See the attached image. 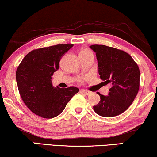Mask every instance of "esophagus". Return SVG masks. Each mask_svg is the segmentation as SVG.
I'll list each match as a JSON object with an SVG mask.
<instances>
[{"label":"esophagus","mask_w":157,"mask_h":157,"mask_svg":"<svg viewBox=\"0 0 157 157\" xmlns=\"http://www.w3.org/2000/svg\"><path fill=\"white\" fill-rule=\"evenodd\" d=\"M80 92L84 95H89L90 94V91H88V90H81Z\"/></svg>","instance_id":"obj_1"}]
</instances>
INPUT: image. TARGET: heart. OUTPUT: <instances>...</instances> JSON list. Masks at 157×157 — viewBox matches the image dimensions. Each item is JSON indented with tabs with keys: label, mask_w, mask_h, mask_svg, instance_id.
Segmentation results:
<instances>
[{
	"label": "heart",
	"mask_w": 157,
	"mask_h": 157,
	"mask_svg": "<svg viewBox=\"0 0 157 157\" xmlns=\"http://www.w3.org/2000/svg\"><path fill=\"white\" fill-rule=\"evenodd\" d=\"M90 52H91L90 50H88V49H83V50H81L80 52V55L81 54H88V53H90Z\"/></svg>",
	"instance_id": "b5f03b06"
}]
</instances>
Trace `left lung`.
<instances>
[{
  "mask_svg": "<svg viewBox=\"0 0 157 157\" xmlns=\"http://www.w3.org/2000/svg\"><path fill=\"white\" fill-rule=\"evenodd\" d=\"M90 47L96 54L100 78L111 85L107 96L98 93L101 101L94 106V110L103 117L117 116L130 106L137 94L139 67L129 54L121 49L102 44Z\"/></svg>",
  "mask_w": 157,
  "mask_h": 157,
  "instance_id": "obj_1",
  "label": "left lung"
}]
</instances>
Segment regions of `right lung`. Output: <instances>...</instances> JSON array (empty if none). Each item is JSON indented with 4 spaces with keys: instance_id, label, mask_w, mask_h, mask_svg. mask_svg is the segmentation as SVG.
Here are the masks:
<instances>
[{
    "instance_id": "1",
    "label": "right lung",
    "mask_w": 157,
    "mask_h": 157,
    "mask_svg": "<svg viewBox=\"0 0 157 157\" xmlns=\"http://www.w3.org/2000/svg\"><path fill=\"white\" fill-rule=\"evenodd\" d=\"M73 44H60L36 49L23 58L16 71V81L24 103L35 114L50 119L62 113L76 87L54 88L52 76L59 69L61 58Z\"/></svg>"
}]
</instances>
